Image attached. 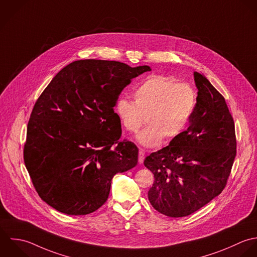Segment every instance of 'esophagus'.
I'll return each mask as SVG.
<instances>
[{
  "label": "esophagus",
  "mask_w": 257,
  "mask_h": 257,
  "mask_svg": "<svg viewBox=\"0 0 257 257\" xmlns=\"http://www.w3.org/2000/svg\"><path fill=\"white\" fill-rule=\"evenodd\" d=\"M145 156H146L145 152L141 149L140 152H139V163H140V164H143V163H144V161H145Z\"/></svg>",
  "instance_id": "1"
}]
</instances>
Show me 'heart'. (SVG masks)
Returning <instances> with one entry per match:
<instances>
[{
    "label": "heart",
    "instance_id": "obj_1",
    "mask_svg": "<svg viewBox=\"0 0 257 257\" xmlns=\"http://www.w3.org/2000/svg\"><path fill=\"white\" fill-rule=\"evenodd\" d=\"M135 101L119 97L114 112L124 130L137 133L145 123L148 126L137 136L145 148H156L164 139L171 141L186 127L193 112L196 95L186 83H175L162 75L148 76L134 90Z\"/></svg>",
    "mask_w": 257,
    "mask_h": 257
}]
</instances>
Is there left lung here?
I'll use <instances>...</instances> for the list:
<instances>
[{"instance_id":"left-lung-1","label":"left lung","mask_w":257,"mask_h":257,"mask_svg":"<svg viewBox=\"0 0 257 257\" xmlns=\"http://www.w3.org/2000/svg\"><path fill=\"white\" fill-rule=\"evenodd\" d=\"M197 97L189 126L144 164L155 175L148 197L170 217L187 216L221 193L236 156L234 121L224 97L194 72Z\"/></svg>"}]
</instances>
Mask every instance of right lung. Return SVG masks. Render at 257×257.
<instances>
[{"instance_id":"add662e5","label":"right lung","mask_w":257,"mask_h":257,"mask_svg":"<svg viewBox=\"0 0 257 257\" xmlns=\"http://www.w3.org/2000/svg\"><path fill=\"white\" fill-rule=\"evenodd\" d=\"M150 71L81 60L62 69L42 92L28 123L24 161L50 206L69 215L91 213L106 201L113 175L137 166L139 149L118 142L121 124L113 107L132 80Z\"/></svg>"}]
</instances>
